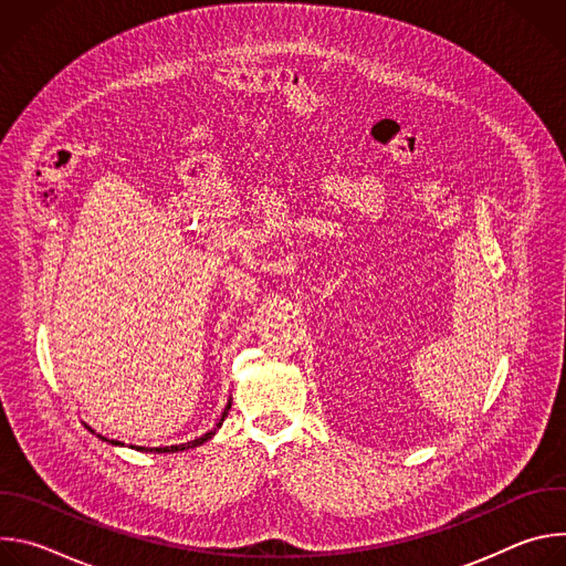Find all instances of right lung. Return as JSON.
<instances>
[{
    "label": "right lung",
    "mask_w": 566,
    "mask_h": 566,
    "mask_svg": "<svg viewBox=\"0 0 566 566\" xmlns=\"http://www.w3.org/2000/svg\"><path fill=\"white\" fill-rule=\"evenodd\" d=\"M228 410H230V400H228V406H226V410H223V415H221V419H219V423L212 428V430H208L206 434H201V437H197V439H192V441H186V443H177V446H160V448H145V446H132V448H136V450H140V452H156V454H166V452H184V450H190V448H197V446H203L208 439H212L214 437V432L221 428V423H223V419L228 417ZM90 432H94L92 428H90ZM96 434V432H94ZM103 441H109L112 446H125V443H120V441H116V439H107V437H103V434H98Z\"/></svg>",
    "instance_id": "add662e5"
}]
</instances>
